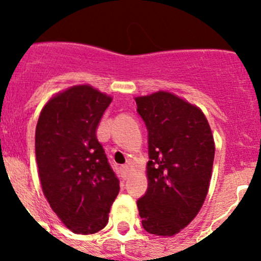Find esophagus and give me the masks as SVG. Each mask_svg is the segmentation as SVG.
I'll use <instances>...</instances> for the list:
<instances>
[{
	"instance_id": "esophagus-1",
	"label": "esophagus",
	"mask_w": 261,
	"mask_h": 261,
	"mask_svg": "<svg viewBox=\"0 0 261 261\" xmlns=\"http://www.w3.org/2000/svg\"><path fill=\"white\" fill-rule=\"evenodd\" d=\"M128 173H130V168H128L127 165H123V167H121V174H122L123 179H126V178L128 177Z\"/></svg>"
}]
</instances>
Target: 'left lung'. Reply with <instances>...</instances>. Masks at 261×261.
Wrapping results in <instances>:
<instances>
[{
    "label": "left lung",
    "mask_w": 261,
    "mask_h": 261,
    "mask_svg": "<svg viewBox=\"0 0 261 261\" xmlns=\"http://www.w3.org/2000/svg\"><path fill=\"white\" fill-rule=\"evenodd\" d=\"M147 127V191L138 201L149 233L174 236L193 221L208 193L215 140L202 110L167 91L135 98Z\"/></svg>",
    "instance_id": "obj_1"
}]
</instances>
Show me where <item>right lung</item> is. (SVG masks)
Returning a JSON list of instances; mask_svg holds the SVG:
<instances>
[{
    "mask_svg": "<svg viewBox=\"0 0 261 261\" xmlns=\"http://www.w3.org/2000/svg\"><path fill=\"white\" fill-rule=\"evenodd\" d=\"M111 102L109 94L78 84L55 93L39 116L35 155L43 193L74 233L101 231L120 191L96 135Z\"/></svg>",
    "mask_w": 261,
    "mask_h": 261,
    "instance_id": "right-lung-1",
    "label": "right lung"
}]
</instances>
